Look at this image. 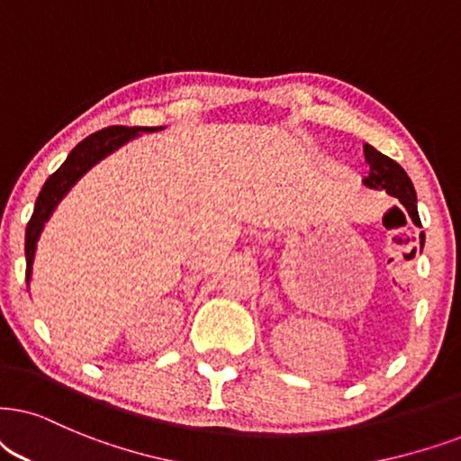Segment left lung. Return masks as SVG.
I'll list each match as a JSON object with an SVG mask.
<instances>
[{"instance_id":"8db88e82","label":"left lung","mask_w":461,"mask_h":461,"mask_svg":"<svg viewBox=\"0 0 461 461\" xmlns=\"http://www.w3.org/2000/svg\"><path fill=\"white\" fill-rule=\"evenodd\" d=\"M364 155H366V163L370 166V174L364 178V185L368 189H378V191H387L389 195L398 197V202L406 208L409 217L412 223L417 227H421V219H419V211H417V194L415 187H412L409 174L404 172V167L400 163H395L393 159H389L387 155L378 153L375 147L370 144H364ZM425 242V234L421 231L419 234V247L423 249Z\"/></svg>"}]
</instances>
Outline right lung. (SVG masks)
Returning <instances> with one entry per match:
<instances>
[{"instance_id": "1", "label": "right lung", "mask_w": 461, "mask_h": 461, "mask_svg": "<svg viewBox=\"0 0 461 461\" xmlns=\"http://www.w3.org/2000/svg\"><path fill=\"white\" fill-rule=\"evenodd\" d=\"M163 127H106V130L91 133L89 138H85L83 142H78L72 149V153L68 155V159L61 163V167L57 170L49 180L44 183L42 191H40L36 208H33L32 219L27 223L25 231V259H27V287L32 283L33 274V259H36V249L38 240L42 236L46 221L52 217L55 208L59 206V202L68 195V191L91 170L93 166H97L102 159H106L108 155H113L114 150L125 147L127 142L136 140L140 133H153L159 131Z\"/></svg>"}]
</instances>
